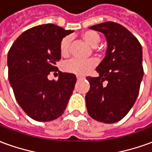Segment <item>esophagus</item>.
I'll use <instances>...</instances> for the list:
<instances>
[{
  "label": "esophagus",
  "instance_id": "esophagus-1",
  "mask_svg": "<svg viewBox=\"0 0 152 152\" xmlns=\"http://www.w3.org/2000/svg\"><path fill=\"white\" fill-rule=\"evenodd\" d=\"M84 79H85L84 77H81V76H77V80H82Z\"/></svg>",
  "mask_w": 152,
  "mask_h": 152
}]
</instances>
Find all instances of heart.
<instances>
[{
    "mask_svg": "<svg viewBox=\"0 0 152 152\" xmlns=\"http://www.w3.org/2000/svg\"><path fill=\"white\" fill-rule=\"evenodd\" d=\"M81 37L86 43L89 45L94 46L100 41V36L95 31H86L81 34ZM71 45V37L67 36L64 37L60 44V52L62 55L66 56L70 52ZM97 62L94 58L88 59H80V58H72L63 64V68L68 72L76 74L77 76H86L89 74L92 69L96 66Z\"/></svg>",
    "mask_w": 152,
    "mask_h": 152,
    "instance_id": "obj_1",
    "label": "heart"
}]
</instances>
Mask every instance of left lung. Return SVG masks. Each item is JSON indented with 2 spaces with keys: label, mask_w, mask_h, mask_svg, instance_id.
<instances>
[{
  "label": "left lung",
  "mask_w": 152,
  "mask_h": 152,
  "mask_svg": "<svg viewBox=\"0 0 152 152\" xmlns=\"http://www.w3.org/2000/svg\"><path fill=\"white\" fill-rule=\"evenodd\" d=\"M107 40L105 58L97 66L98 77L88 76L86 107L96 121L112 124L121 121L134 106L143 77L142 48L122 25L105 22L89 27ZM106 81L107 84L103 85Z\"/></svg>",
  "instance_id": "8db88e82"
}]
</instances>
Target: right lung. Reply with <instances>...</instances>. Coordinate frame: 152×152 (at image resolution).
Wrapping results in <instances>:
<instances>
[{
  "instance_id": "obj_1",
  "label": "right lung",
  "mask_w": 152,
  "mask_h": 152,
  "mask_svg": "<svg viewBox=\"0 0 152 152\" xmlns=\"http://www.w3.org/2000/svg\"><path fill=\"white\" fill-rule=\"evenodd\" d=\"M73 31L51 23L38 25L23 32L9 50V81L19 106L35 121L61 116L72 94L74 74L59 72L57 81L48 75L57 71L61 41Z\"/></svg>"
}]
</instances>
